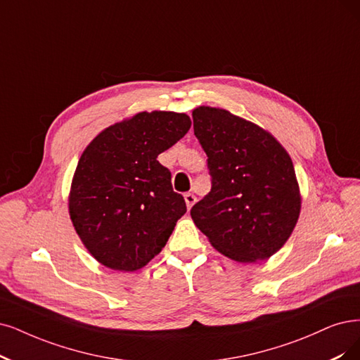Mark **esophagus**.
I'll return each instance as SVG.
<instances>
[{"instance_id":"esophagus-1","label":"esophagus","mask_w":360,"mask_h":360,"mask_svg":"<svg viewBox=\"0 0 360 360\" xmlns=\"http://www.w3.org/2000/svg\"><path fill=\"white\" fill-rule=\"evenodd\" d=\"M184 198H185V205H187V207H188V209H191V207H193V205H194V203H195V200H197L195 195H194V194H191V193H187V194H185V195H184Z\"/></svg>"}]
</instances>
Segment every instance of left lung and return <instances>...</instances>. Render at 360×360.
Masks as SVG:
<instances>
[{"label": "left lung", "instance_id": "8db88e82", "mask_svg": "<svg viewBox=\"0 0 360 360\" xmlns=\"http://www.w3.org/2000/svg\"><path fill=\"white\" fill-rule=\"evenodd\" d=\"M193 122L212 175L210 193L191 209L195 227L233 261L269 259L301 212L290 155L269 130L224 108L197 106Z\"/></svg>", "mask_w": 360, "mask_h": 360}]
</instances>
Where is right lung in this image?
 I'll return each instance as SVG.
<instances>
[{
  "instance_id": "add662e5",
  "label": "right lung",
  "mask_w": 360,
  "mask_h": 360,
  "mask_svg": "<svg viewBox=\"0 0 360 360\" xmlns=\"http://www.w3.org/2000/svg\"><path fill=\"white\" fill-rule=\"evenodd\" d=\"M190 127L184 112L141 111L103 129L79 157L70 218L89 254L106 269L130 273L145 267L187 212L157 157Z\"/></svg>"
}]
</instances>
